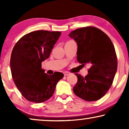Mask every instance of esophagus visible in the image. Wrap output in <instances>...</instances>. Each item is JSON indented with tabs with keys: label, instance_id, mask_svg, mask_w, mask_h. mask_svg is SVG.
I'll list each match as a JSON object with an SVG mask.
<instances>
[{
	"label": "esophagus",
	"instance_id": "1",
	"mask_svg": "<svg viewBox=\"0 0 129 129\" xmlns=\"http://www.w3.org/2000/svg\"><path fill=\"white\" fill-rule=\"evenodd\" d=\"M64 76H68V75H69L70 74V72H67V71H66V72H64Z\"/></svg>",
	"mask_w": 129,
	"mask_h": 129
}]
</instances>
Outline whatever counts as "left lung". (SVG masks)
I'll list each match as a JSON object with an SVG mask.
<instances>
[{
	"mask_svg": "<svg viewBox=\"0 0 129 129\" xmlns=\"http://www.w3.org/2000/svg\"><path fill=\"white\" fill-rule=\"evenodd\" d=\"M69 36L77 44V61L84 66L86 63L91 65L84 77L76 74L77 82L73 92L86 101L100 99L110 88L117 71L113 44L105 33L93 26L79 28Z\"/></svg>",
	"mask_w": 129,
	"mask_h": 129,
	"instance_id": "obj_1",
	"label": "left lung"
}]
</instances>
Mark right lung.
Listing matches in <instances>:
<instances>
[{"label":"right lung","instance_id":"add662e5","mask_svg":"<svg viewBox=\"0 0 129 129\" xmlns=\"http://www.w3.org/2000/svg\"><path fill=\"white\" fill-rule=\"evenodd\" d=\"M60 35V31H31L22 37L13 47L10 61L12 79L28 101L39 103L48 100L64 76L60 72L49 75L42 69V62L48 59Z\"/></svg>","mask_w":129,"mask_h":129}]
</instances>
